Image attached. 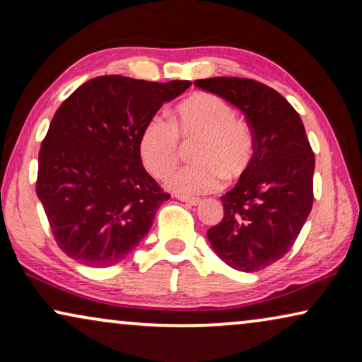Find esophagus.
Instances as JSON below:
<instances>
[{
    "label": "esophagus",
    "instance_id": "1",
    "mask_svg": "<svg viewBox=\"0 0 362 362\" xmlns=\"http://www.w3.org/2000/svg\"><path fill=\"white\" fill-rule=\"evenodd\" d=\"M176 199L187 202V204H191V206H197L201 202L199 197H191V196H185V194H176Z\"/></svg>",
    "mask_w": 362,
    "mask_h": 362
}]
</instances>
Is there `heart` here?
Returning a JSON list of instances; mask_svg holds the SVG:
<instances>
[{
    "label": "heart",
    "instance_id": "1",
    "mask_svg": "<svg viewBox=\"0 0 362 362\" xmlns=\"http://www.w3.org/2000/svg\"><path fill=\"white\" fill-rule=\"evenodd\" d=\"M192 165L168 177V186L181 194H204L234 181L249 170L254 136L237 120L229 103L212 93H194L171 113L170 122L153 117L143 127L138 150L143 165L155 177H166L181 160V141H194Z\"/></svg>",
    "mask_w": 362,
    "mask_h": 362
}]
</instances>
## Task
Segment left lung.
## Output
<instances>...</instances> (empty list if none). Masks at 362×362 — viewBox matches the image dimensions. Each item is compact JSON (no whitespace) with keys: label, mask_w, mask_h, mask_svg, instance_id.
I'll return each instance as SVG.
<instances>
[{"label":"left lung","mask_w":362,"mask_h":362,"mask_svg":"<svg viewBox=\"0 0 362 362\" xmlns=\"http://www.w3.org/2000/svg\"><path fill=\"white\" fill-rule=\"evenodd\" d=\"M244 112L254 136L252 163L221 197L224 217L207 230L232 269L259 272L288 254L313 206L315 155L303 122L284 95L240 77L194 82Z\"/></svg>","instance_id":"8db88e82"}]
</instances>
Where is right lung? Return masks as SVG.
<instances>
[{"label": "right lung", "mask_w": 362, "mask_h": 362, "mask_svg": "<svg viewBox=\"0 0 362 362\" xmlns=\"http://www.w3.org/2000/svg\"><path fill=\"white\" fill-rule=\"evenodd\" d=\"M189 81L100 76L57 108L39 150L36 192L59 249L103 269L125 259L170 194L143 168L138 140Z\"/></svg>", "instance_id": "right-lung-1"}]
</instances>
